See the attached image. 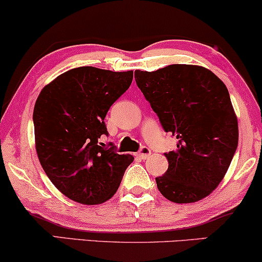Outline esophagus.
Here are the masks:
<instances>
[{"mask_svg":"<svg viewBox=\"0 0 262 262\" xmlns=\"http://www.w3.org/2000/svg\"><path fill=\"white\" fill-rule=\"evenodd\" d=\"M150 149L148 147H142L141 148V150L138 151V153H136V157L137 158H140V159H142V160H144V159H147L148 157L150 156Z\"/></svg>","mask_w":262,"mask_h":262,"instance_id":"esophagus-1","label":"esophagus"}]
</instances>
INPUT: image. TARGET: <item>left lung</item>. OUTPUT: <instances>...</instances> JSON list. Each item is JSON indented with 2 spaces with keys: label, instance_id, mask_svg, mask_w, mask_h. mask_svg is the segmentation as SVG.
Returning a JSON list of instances; mask_svg holds the SVG:
<instances>
[{
  "label": "left lung",
  "instance_id": "8db88e82",
  "mask_svg": "<svg viewBox=\"0 0 262 262\" xmlns=\"http://www.w3.org/2000/svg\"><path fill=\"white\" fill-rule=\"evenodd\" d=\"M135 79L161 126L177 138L159 192L179 204L208 196L224 179L238 146V120L227 87L204 67L172 64Z\"/></svg>",
  "mask_w": 262,
  "mask_h": 262
}]
</instances>
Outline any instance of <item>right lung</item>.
I'll use <instances>...</instances> for the list:
<instances>
[{"instance_id": "1", "label": "right lung", "mask_w": 262, "mask_h": 262, "mask_svg": "<svg viewBox=\"0 0 262 262\" xmlns=\"http://www.w3.org/2000/svg\"><path fill=\"white\" fill-rule=\"evenodd\" d=\"M134 72L80 67L42 89L34 108L35 146L51 182L74 202L96 205L115 194L134 161L115 147L98 144L108 136L104 118L128 89Z\"/></svg>"}]
</instances>
